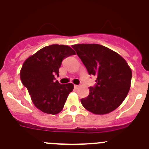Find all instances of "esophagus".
Listing matches in <instances>:
<instances>
[{
    "label": "esophagus",
    "mask_w": 149,
    "mask_h": 149,
    "mask_svg": "<svg viewBox=\"0 0 149 149\" xmlns=\"http://www.w3.org/2000/svg\"><path fill=\"white\" fill-rule=\"evenodd\" d=\"M79 87H80V86H79V85H77V84H75V85H74L75 89H79Z\"/></svg>",
    "instance_id": "34e87169"
}]
</instances>
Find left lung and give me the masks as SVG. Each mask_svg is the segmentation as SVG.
<instances>
[{
	"instance_id": "1",
	"label": "left lung",
	"mask_w": 149,
	"mask_h": 149,
	"mask_svg": "<svg viewBox=\"0 0 149 149\" xmlns=\"http://www.w3.org/2000/svg\"><path fill=\"white\" fill-rule=\"evenodd\" d=\"M90 75L96 76L90 94L81 98L86 109L96 115L111 112L124 101L130 89L132 70L118 54L98 44L72 45Z\"/></svg>"
}]
</instances>
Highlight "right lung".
<instances>
[{"label": "right lung", "mask_w": 149, "mask_h": 149, "mask_svg": "<svg viewBox=\"0 0 149 149\" xmlns=\"http://www.w3.org/2000/svg\"><path fill=\"white\" fill-rule=\"evenodd\" d=\"M75 54L68 45H51L40 49L23 63L20 79L32 102L42 112L56 115L63 109L74 87L71 83L61 84L54 76H59L62 60Z\"/></svg>", "instance_id": "add662e5"}]
</instances>
